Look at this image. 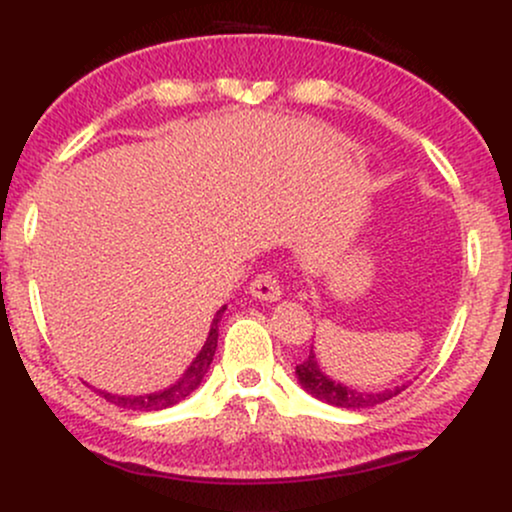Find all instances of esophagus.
<instances>
[{
    "label": "esophagus",
    "instance_id": "1",
    "mask_svg": "<svg viewBox=\"0 0 512 512\" xmlns=\"http://www.w3.org/2000/svg\"><path fill=\"white\" fill-rule=\"evenodd\" d=\"M250 296L257 298V301H264V303L279 301L281 286H279V281H276V276L269 272L257 274L250 284Z\"/></svg>",
    "mask_w": 512,
    "mask_h": 512
}]
</instances>
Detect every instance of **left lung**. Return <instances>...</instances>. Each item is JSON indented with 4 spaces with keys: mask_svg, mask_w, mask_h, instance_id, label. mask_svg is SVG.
I'll use <instances>...</instances> for the list:
<instances>
[{
    "mask_svg": "<svg viewBox=\"0 0 512 512\" xmlns=\"http://www.w3.org/2000/svg\"><path fill=\"white\" fill-rule=\"evenodd\" d=\"M296 378L305 392H310V395L320 399V402H327L332 404V407H342V409L375 407V404H383L387 399L397 397L402 390H407V383H404L397 387H385V390H378V392H363V390H356V387L339 383V380H332L330 375L322 373L313 346H310V356L296 366Z\"/></svg>",
    "mask_w": 512,
    "mask_h": 512,
    "instance_id": "obj_1",
    "label": "left lung"
}]
</instances>
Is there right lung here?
Returning <instances> with one entry per match:
<instances>
[{"instance_id":"add662e5","label":"right lung","mask_w":512,"mask_h":512,"mask_svg":"<svg viewBox=\"0 0 512 512\" xmlns=\"http://www.w3.org/2000/svg\"><path fill=\"white\" fill-rule=\"evenodd\" d=\"M223 310H226V305H223L219 313L214 315V320H211V327H209L207 342H204L202 349H199V354L195 356V361H192L190 366H187L185 373L180 375L178 383H173V385L166 387V390H161V392H151V395L125 397V395H113V392H103L101 390V397L108 399V402L117 404V407L139 409V411L168 409V407H173V404L182 402V399L190 397L192 392H195L197 387L202 385V380L207 378V373H209V368H211V361H214L216 342H219V322H221Z\"/></svg>"}]
</instances>
